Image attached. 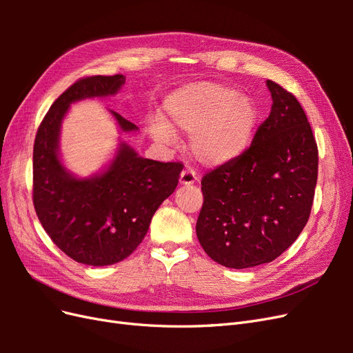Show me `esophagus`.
Masks as SVG:
<instances>
[{
  "instance_id": "esophagus-1",
  "label": "esophagus",
  "mask_w": 353,
  "mask_h": 353,
  "mask_svg": "<svg viewBox=\"0 0 353 353\" xmlns=\"http://www.w3.org/2000/svg\"><path fill=\"white\" fill-rule=\"evenodd\" d=\"M196 179H197V176L193 170H183L179 175V184L181 185H191L196 183Z\"/></svg>"
}]
</instances>
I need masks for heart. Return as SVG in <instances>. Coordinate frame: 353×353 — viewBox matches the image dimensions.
Segmentation results:
<instances>
[{"label":"heart","mask_w":353,"mask_h":353,"mask_svg":"<svg viewBox=\"0 0 353 353\" xmlns=\"http://www.w3.org/2000/svg\"><path fill=\"white\" fill-rule=\"evenodd\" d=\"M168 116L150 125L157 143L174 141L172 126L191 134V153L206 166H222L245 153L259 123V109L248 95L215 82H193L169 94Z\"/></svg>","instance_id":"1"}]
</instances>
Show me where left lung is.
Instances as JSON below:
<instances>
[{"instance_id": "8db88e82", "label": "left lung", "mask_w": 353, "mask_h": 353, "mask_svg": "<svg viewBox=\"0 0 353 353\" xmlns=\"http://www.w3.org/2000/svg\"><path fill=\"white\" fill-rule=\"evenodd\" d=\"M271 113L250 147L201 179L197 239L210 258L243 270L272 262L296 241L311 213L318 148L301 103L266 81Z\"/></svg>"}]
</instances>
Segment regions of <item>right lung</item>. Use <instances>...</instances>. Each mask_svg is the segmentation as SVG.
<instances>
[{
  "label": "right lung",
  "mask_w": 353,
  "mask_h": 353,
  "mask_svg": "<svg viewBox=\"0 0 353 353\" xmlns=\"http://www.w3.org/2000/svg\"><path fill=\"white\" fill-rule=\"evenodd\" d=\"M125 83L123 74L90 77L74 82L52 103L34 144V206L41 225L69 258L105 266L128 258L143 241L152 218L174 193L183 163L144 159L121 140L101 172L81 178L60 157L61 122L70 104L110 97ZM119 131L138 128L109 110Z\"/></svg>",
  "instance_id": "obj_1"
}]
</instances>
